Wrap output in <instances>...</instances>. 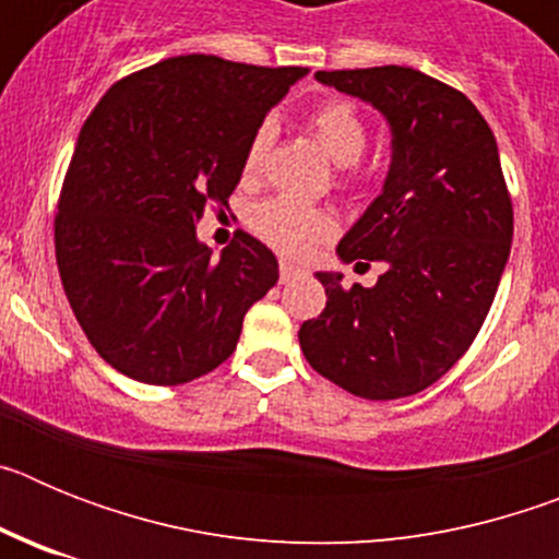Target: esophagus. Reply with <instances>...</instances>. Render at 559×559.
Returning <instances> with one entry per match:
<instances>
[{"mask_svg":"<svg viewBox=\"0 0 559 559\" xmlns=\"http://www.w3.org/2000/svg\"><path fill=\"white\" fill-rule=\"evenodd\" d=\"M296 274H299V269H296L294 263H288V260H280V283H290Z\"/></svg>","mask_w":559,"mask_h":559,"instance_id":"obj_1","label":"esophagus"}]
</instances>
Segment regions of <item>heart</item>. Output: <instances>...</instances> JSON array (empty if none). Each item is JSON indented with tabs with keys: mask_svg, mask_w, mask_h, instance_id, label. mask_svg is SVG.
<instances>
[{
	"mask_svg": "<svg viewBox=\"0 0 559 559\" xmlns=\"http://www.w3.org/2000/svg\"><path fill=\"white\" fill-rule=\"evenodd\" d=\"M313 140L322 145L335 165H341V185L353 187L360 181L358 159L367 151L369 128L364 114L344 97H328L319 106L310 108L308 120H305ZM274 120H263L251 131L249 142L243 151V176L251 179L260 165H263L265 153L274 142ZM249 226L260 240L274 246L283 254H305L316 243H322L328 237L335 235L338 224L335 215L322 206H308L290 199H269L257 204L249 215Z\"/></svg>",
	"mask_w": 559,
	"mask_h": 559,
	"instance_id": "heart-1",
	"label": "heart"
}]
</instances>
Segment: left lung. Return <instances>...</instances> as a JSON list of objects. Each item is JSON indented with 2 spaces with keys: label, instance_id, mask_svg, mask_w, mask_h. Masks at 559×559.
<instances>
[{
  "label": "left lung",
  "instance_id": "1",
  "mask_svg": "<svg viewBox=\"0 0 559 559\" xmlns=\"http://www.w3.org/2000/svg\"><path fill=\"white\" fill-rule=\"evenodd\" d=\"M372 103L392 126L383 192L338 257L383 263L372 288L316 274L328 305L299 328L310 367L355 397L397 400L437 383L490 313L512 243L498 145L459 88L412 67L316 72Z\"/></svg>",
  "mask_w": 559,
  "mask_h": 559
}]
</instances>
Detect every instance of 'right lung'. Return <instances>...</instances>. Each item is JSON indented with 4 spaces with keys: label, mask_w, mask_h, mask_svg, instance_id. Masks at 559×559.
Instances as JSON below:
<instances>
[{
    "label": "right lung",
    "mask_w": 559,
    "mask_h": 559,
    "mask_svg": "<svg viewBox=\"0 0 559 559\" xmlns=\"http://www.w3.org/2000/svg\"><path fill=\"white\" fill-rule=\"evenodd\" d=\"M308 69L179 56L114 83L78 136L56 215V260L106 364L151 386L221 367L276 257L249 231L212 260L195 224L229 206L251 131Z\"/></svg>",
    "instance_id": "right-lung-1"
}]
</instances>
